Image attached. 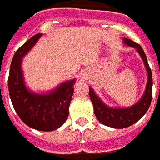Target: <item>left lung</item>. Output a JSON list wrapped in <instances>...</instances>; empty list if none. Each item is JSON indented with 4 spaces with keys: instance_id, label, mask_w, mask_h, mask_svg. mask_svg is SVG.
Returning a JSON list of instances; mask_svg holds the SVG:
<instances>
[{
    "instance_id": "1",
    "label": "left lung",
    "mask_w": 160,
    "mask_h": 160,
    "mask_svg": "<svg viewBox=\"0 0 160 160\" xmlns=\"http://www.w3.org/2000/svg\"><path fill=\"white\" fill-rule=\"evenodd\" d=\"M123 42L128 46L136 49L140 54L148 72V83L144 93L136 104L128 108H112L104 104L96 95L92 87H89V95L93 104L94 114L101 123L114 128H124L129 127L140 120L148 111L152 98V71L148 65V59L141 45L132 40L123 38Z\"/></svg>"
}]
</instances>
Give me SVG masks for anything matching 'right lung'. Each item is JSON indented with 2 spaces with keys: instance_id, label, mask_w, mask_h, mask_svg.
I'll return each instance as SVG.
<instances>
[{
  "instance_id": "1",
  "label": "right lung",
  "mask_w": 160,
  "mask_h": 160,
  "mask_svg": "<svg viewBox=\"0 0 160 160\" xmlns=\"http://www.w3.org/2000/svg\"><path fill=\"white\" fill-rule=\"evenodd\" d=\"M42 35L38 33L17 49L10 66L8 91L14 110L27 126L37 130L52 131L61 127L68 117L76 80L62 82L44 94L35 93L26 88L21 69L22 58Z\"/></svg>"
}]
</instances>
